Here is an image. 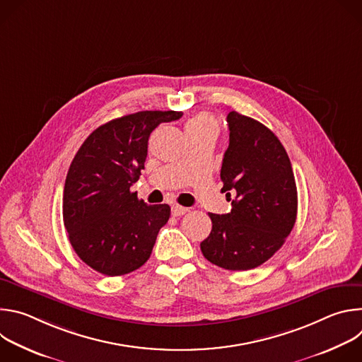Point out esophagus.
<instances>
[{"mask_svg": "<svg viewBox=\"0 0 362 362\" xmlns=\"http://www.w3.org/2000/svg\"><path fill=\"white\" fill-rule=\"evenodd\" d=\"M186 212H187V208H183V206H180V204H173L172 206V215L173 216H182Z\"/></svg>", "mask_w": 362, "mask_h": 362, "instance_id": "34e87169", "label": "esophagus"}]
</instances>
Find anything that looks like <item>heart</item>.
Masks as SVG:
<instances>
[{
    "label": "heart",
    "mask_w": 362,
    "mask_h": 362,
    "mask_svg": "<svg viewBox=\"0 0 362 362\" xmlns=\"http://www.w3.org/2000/svg\"><path fill=\"white\" fill-rule=\"evenodd\" d=\"M186 133H218V123L211 115L200 113L186 123Z\"/></svg>",
    "instance_id": "heart-1"
}]
</instances>
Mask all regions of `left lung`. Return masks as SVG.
<instances>
[{
	"label": "left lung",
	"mask_w": 362,
	"mask_h": 362,
	"mask_svg": "<svg viewBox=\"0 0 362 362\" xmlns=\"http://www.w3.org/2000/svg\"><path fill=\"white\" fill-rule=\"evenodd\" d=\"M226 120L230 133L221 179L232 211L209 214L212 230L200 249L223 269L247 271L267 262L285 243L296 221L298 193L279 139L238 112H230Z\"/></svg>",
	"instance_id": "obj_1"
}]
</instances>
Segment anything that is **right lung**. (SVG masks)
Here are the masks:
<instances>
[{"instance_id": "1", "label": "right lung", "mask_w": 362, "mask_h": 362, "mask_svg": "<svg viewBox=\"0 0 362 362\" xmlns=\"http://www.w3.org/2000/svg\"><path fill=\"white\" fill-rule=\"evenodd\" d=\"M182 112H139L97 127L70 165L63 219L80 259L94 271L120 276L147 262L169 204H147L132 192L144 169L150 133Z\"/></svg>"}]
</instances>
